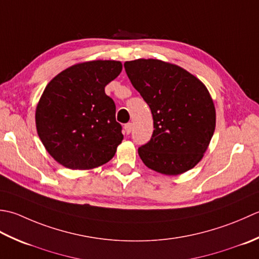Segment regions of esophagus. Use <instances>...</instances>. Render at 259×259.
Here are the masks:
<instances>
[{"label": "esophagus", "mask_w": 259, "mask_h": 259, "mask_svg": "<svg viewBox=\"0 0 259 259\" xmlns=\"http://www.w3.org/2000/svg\"><path fill=\"white\" fill-rule=\"evenodd\" d=\"M132 128H133V125H132V123L126 124V125L124 126V133L128 135V134L131 133V132H132Z\"/></svg>", "instance_id": "34e87169"}]
</instances>
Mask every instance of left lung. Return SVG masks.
<instances>
[{"mask_svg": "<svg viewBox=\"0 0 259 259\" xmlns=\"http://www.w3.org/2000/svg\"><path fill=\"white\" fill-rule=\"evenodd\" d=\"M132 85L149 105L154 131L139 149L144 164L179 176L196 166L215 128V108L204 83L182 67L159 59L126 61Z\"/></svg>", "mask_w": 259, "mask_h": 259, "instance_id": "8db88e82", "label": "left lung"}]
</instances>
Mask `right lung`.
<instances>
[{
	"label": "right lung",
	"instance_id": "add662e5",
	"mask_svg": "<svg viewBox=\"0 0 259 259\" xmlns=\"http://www.w3.org/2000/svg\"><path fill=\"white\" fill-rule=\"evenodd\" d=\"M122 69V62L116 60L79 62L46 86L35 108V127L59 164L91 170L113 159L123 134L105 86Z\"/></svg>",
	"mask_w": 259,
	"mask_h": 259
}]
</instances>
